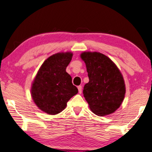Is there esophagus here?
Instances as JSON below:
<instances>
[{
    "label": "esophagus",
    "instance_id": "1",
    "mask_svg": "<svg viewBox=\"0 0 152 152\" xmlns=\"http://www.w3.org/2000/svg\"><path fill=\"white\" fill-rule=\"evenodd\" d=\"M77 88H78V91H79V93L80 94H81V90H82V87L81 86H79L77 87Z\"/></svg>",
    "mask_w": 152,
    "mask_h": 152
}]
</instances>
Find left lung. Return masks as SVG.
I'll return each mask as SVG.
<instances>
[{
	"mask_svg": "<svg viewBox=\"0 0 152 152\" xmlns=\"http://www.w3.org/2000/svg\"><path fill=\"white\" fill-rule=\"evenodd\" d=\"M86 66L89 81L83 87V96L91 110L103 116L121 106L125 84L120 70L108 57L99 52L85 51L80 55Z\"/></svg>",
	"mask_w": 152,
	"mask_h": 152,
	"instance_id": "left-lung-1",
	"label": "left lung"
}]
</instances>
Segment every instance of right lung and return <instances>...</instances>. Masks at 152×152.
I'll return each mask as SVG.
<instances>
[{"instance_id":"1","label":"right lung","mask_w":152,"mask_h":152,"mask_svg":"<svg viewBox=\"0 0 152 152\" xmlns=\"http://www.w3.org/2000/svg\"><path fill=\"white\" fill-rule=\"evenodd\" d=\"M72 58L71 52L58 53L44 61L32 82L31 94L39 110L50 115L61 113L70 99L77 94L72 77L66 69Z\"/></svg>"}]
</instances>
